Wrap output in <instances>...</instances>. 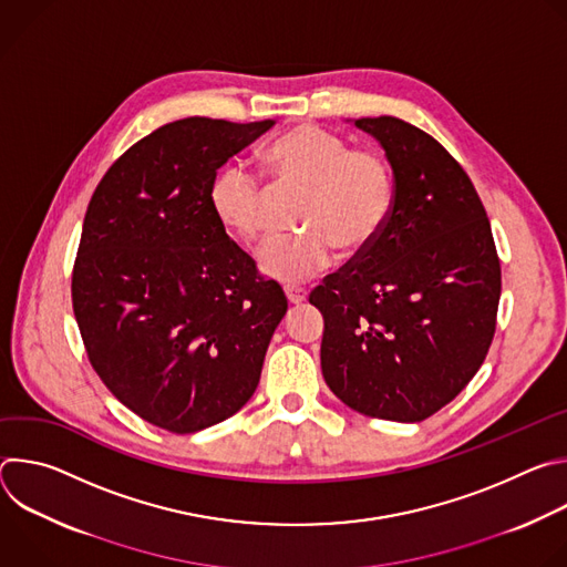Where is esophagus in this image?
Segmentation results:
<instances>
[{"label": "esophagus", "instance_id": "esophagus-1", "mask_svg": "<svg viewBox=\"0 0 567 567\" xmlns=\"http://www.w3.org/2000/svg\"><path fill=\"white\" fill-rule=\"evenodd\" d=\"M285 296L289 305H300L307 300V291L302 287H285Z\"/></svg>", "mask_w": 567, "mask_h": 567}]
</instances>
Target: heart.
Wrapping results in <instances>:
<instances>
[{
  "instance_id": "b5f03b06",
  "label": "heart",
  "mask_w": 567,
  "mask_h": 567,
  "mask_svg": "<svg viewBox=\"0 0 567 567\" xmlns=\"http://www.w3.org/2000/svg\"><path fill=\"white\" fill-rule=\"evenodd\" d=\"M267 161L280 188L307 193L298 221L309 230L265 241L256 254L262 276L298 285L326 271L337 247L361 254L383 230L394 206V177L379 152L352 150L341 136L300 123L269 145ZM269 195L251 166L233 161L213 177L208 206L230 235L256 241L269 226Z\"/></svg>"
}]
</instances>
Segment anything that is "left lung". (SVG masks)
<instances>
[{
  "label": "left lung",
  "mask_w": 567,
  "mask_h": 567,
  "mask_svg": "<svg viewBox=\"0 0 567 567\" xmlns=\"http://www.w3.org/2000/svg\"><path fill=\"white\" fill-rule=\"evenodd\" d=\"M354 125L385 152L394 206L372 245L309 293L326 318L320 368L352 411L413 424L487 357L501 260L468 175L431 134L394 116Z\"/></svg>",
  "instance_id": "1"
}]
</instances>
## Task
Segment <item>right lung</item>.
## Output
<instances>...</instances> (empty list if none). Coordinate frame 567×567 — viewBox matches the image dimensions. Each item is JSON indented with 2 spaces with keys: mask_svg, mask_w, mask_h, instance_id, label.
Instances as JSON below:
<instances>
[{
  "mask_svg": "<svg viewBox=\"0 0 567 567\" xmlns=\"http://www.w3.org/2000/svg\"><path fill=\"white\" fill-rule=\"evenodd\" d=\"M276 121L190 116L134 143L96 186L71 300L87 357L141 420L197 433L258 388L287 298L219 226L208 188Z\"/></svg>",
  "mask_w": 567,
  "mask_h": 567,
  "instance_id": "obj_1",
  "label": "right lung"
}]
</instances>
